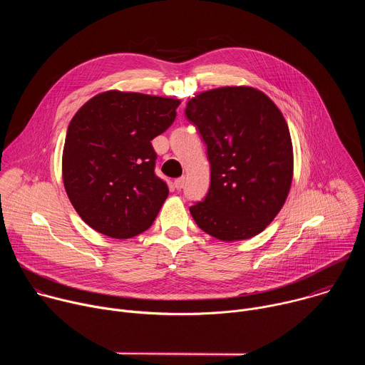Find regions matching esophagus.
<instances>
[{"mask_svg":"<svg viewBox=\"0 0 365 365\" xmlns=\"http://www.w3.org/2000/svg\"><path fill=\"white\" fill-rule=\"evenodd\" d=\"M185 182H186V179H185V178H179V179H176V180H175V187H176L178 190L183 189V186H185Z\"/></svg>","mask_w":365,"mask_h":365,"instance_id":"1","label":"esophagus"}]
</instances>
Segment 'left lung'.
<instances>
[{"instance_id":"8db88e82","label":"left lung","mask_w":365,"mask_h":365,"mask_svg":"<svg viewBox=\"0 0 365 365\" xmlns=\"http://www.w3.org/2000/svg\"><path fill=\"white\" fill-rule=\"evenodd\" d=\"M211 163V186L189 207L197 227L218 240L262 232L279 214L293 178L287 123L276 103L250 86L202 92L186 106Z\"/></svg>"}]
</instances>
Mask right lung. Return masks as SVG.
<instances>
[{"mask_svg": "<svg viewBox=\"0 0 365 365\" xmlns=\"http://www.w3.org/2000/svg\"><path fill=\"white\" fill-rule=\"evenodd\" d=\"M180 101L137 92L95 95L72 118L62 159L63 183L79 217L111 238L148 230L169 195L155 176L151 140L176 118Z\"/></svg>", "mask_w": 365, "mask_h": 365, "instance_id": "obj_1", "label": "right lung"}]
</instances>
